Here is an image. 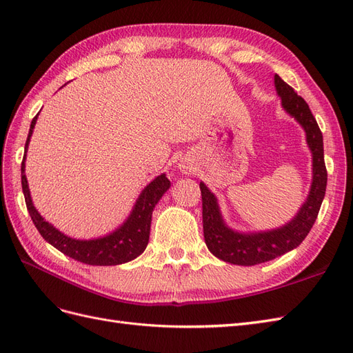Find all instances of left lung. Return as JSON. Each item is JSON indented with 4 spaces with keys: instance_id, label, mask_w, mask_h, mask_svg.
Listing matches in <instances>:
<instances>
[{
    "instance_id": "1",
    "label": "left lung",
    "mask_w": 353,
    "mask_h": 353,
    "mask_svg": "<svg viewBox=\"0 0 353 353\" xmlns=\"http://www.w3.org/2000/svg\"><path fill=\"white\" fill-rule=\"evenodd\" d=\"M275 90L281 97L284 110L302 125L306 143L312 152V185L306 201L297 215L281 228L243 234L232 231L223 222L216 197L200 183L203 208V232L208 249L216 258L234 263L252 266L272 261L296 249L311 231L325 196L327 169L324 162L323 132L309 109L307 103L285 83L279 74L274 77Z\"/></svg>"
}]
</instances>
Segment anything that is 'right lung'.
<instances>
[{"mask_svg":"<svg viewBox=\"0 0 353 353\" xmlns=\"http://www.w3.org/2000/svg\"><path fill=\"white\" fill-rule=\"evenodd\" d=\"M37 117L38 114L30 122L28 140L25 144V154L22 162V188L29 215L32 218V222L35 223V227L39 231L42 239L48 241L51 245H54V248L61 253L69 256V258L87 265H119L130 262L135 259L137 256H140L145 250L148 244V237H150L153 209L157 205V201L162 199V196L170 187V181L166 178L165 174L154 178L152 183L141 191L131 215L123 222V225L109 234V236L94 240H74L72 237H68L39 215L30 199L28 179L25 175V159L30 137L37 123Z\"/></svg>","mask_w":353,"mask_h":353,"instance_id":"1","label":"right lung"}]
</instances>
